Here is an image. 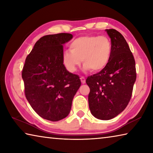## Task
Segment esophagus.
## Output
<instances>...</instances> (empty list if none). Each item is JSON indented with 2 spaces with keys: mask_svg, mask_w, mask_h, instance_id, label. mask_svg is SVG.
I'll return each mask as SVG.
<instances>
[{
  "mask_svg": "<svg viewBox=\"0 0 153 153\" xmlns=\"http://www.w3.org/2000/svg\"><path fill=\"white\" fill-rule=\"evenodd\" d=\"M80 80H81L82 84H85V83H86V79H85V77L84 76H82L80 77Z\"/></svg>",
  "mask_w": 153,
  "mask_h": 153,
  "instance_id": "1",
  "label": "esophagus"
}]
</instances>
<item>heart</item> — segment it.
<instances>
[{"instance_id": "1", "label": "heart", "mask_w": 153, "mask_h": 153, "mask_svg": "<svg viewBox=\"0 0 153 153\" xmlns=\"http://www.w3.org/2000/svg\"><path fill=\"white\" fill-rule=\"evenodd\" d=\"M112 49V43L107 36H82L70 44V51L64 52L62 61L70 72L76 71L82 61L85 69L98 72L105 68L109 63Z\"/></svg>"}]
</instances>
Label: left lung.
<instances>
[{
	"label": "left lung",
	"mask_w": 153,
	"mask_h": 153,
	"mask_svg": "<svg viewBox=\"0 0 153 153\" xmlns=\"http://www.w3.org/2000/svg\"><path fill=\"white\" fill-rule=\"evenodd\" d=\"M106 31L113 48L109 63L86 80L90 112L102 120H111L125 109L136 79L135 60L125 38L116 30Z\"/></svg>",
	"instance_id": "left-lung-1"
}]
</instances>
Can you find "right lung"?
Here are the masks:
<instances>
[{
    "instance_id": "1",
    "label": "right lung",
    "mask_w": 153,
    "mask_h": 153,
    "mask_svg": "<svg viewBox=\"0 0 153 153\" xmlns=\"http://www.w3.org/2000/svg\"><path fill=\"white\" fill-rule=\"evenodd\" d=\"M72 38L68 33L44 36L23 67L25 97L36 113L49 121H57L69 115L81 86L79 77L67 71L62 61L63 45Z\"/></svg>"
}]
</instances>
